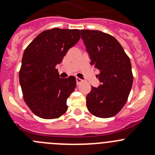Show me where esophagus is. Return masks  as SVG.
I'll use <instances>...</instances> for the list:
<instances>
[{
  "label": "esophagus",
  "mask_w": 155,
  "mask_h": 155,
  "mask_svg": "<svg viewBox=\"0 0 155 155\" xmlns=\"http://www.w3.org/2000/svg\"><path fill=\"white\" fill-rule=\"evenodd\" d=\"M76 81H77V84H80L81 83H82V82H83V80L81 78H76Z\"/></svg>",
  "instance_id": "esophagus-1"
}]
</instances>
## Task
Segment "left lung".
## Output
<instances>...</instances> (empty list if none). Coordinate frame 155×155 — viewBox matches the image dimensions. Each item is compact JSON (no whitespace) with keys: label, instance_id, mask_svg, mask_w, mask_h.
<instances>
[{"label":"left lung","instance_id":"1","mask_svg":"<svg viewBox=\"0 0 155 155\" xmlns=\"http://www.w3.org/2000/svg\"><path fill=\"white\" fill-rule=\"evenodd\" d=\"M91 64L99 70L101 84L86 97L90 113L99 118L116 116L124 107L132 87L130 60L113 35L98 30H81Z\"/></svg>","mask_w":155,"mask_h":155}]
</instances>
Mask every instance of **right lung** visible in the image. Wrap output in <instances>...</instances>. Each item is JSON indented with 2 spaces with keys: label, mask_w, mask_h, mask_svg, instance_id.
Segmentation results:
<instances>
[{
  "label": "right lung",
  "mask_w": 155,
  "mask_h": 155,
  "mask_svg": "<svg viewBox=\"0 0 155 155\" xmlns=\"http://www.w3.org/2000/svg\"><path fill=\"white\" fill-rule=\"evenodd\" d=\"M79 29L54 28L37 35L23 53L19 82L25 102L40 118H58L67 112V99L76 78H61L56 66L81 38Z\"/></svg>",
  "instance_id": "obj_1"
}]
</instances>
